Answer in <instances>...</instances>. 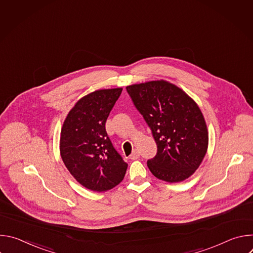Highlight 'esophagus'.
I'll use <instances>...</instances> for the list:
<instances>
[{"label": "esophagus", "instance_id": "esophagus-1", "mask_svg": "<svg viewBox=\"0 0 253 253\" xmlns=\"http://www.w3.org/2000/svg\"><path fill=\"white\" fill-rule=\"evenodd\" d=\"M140 157V153L137 151V150H134L133 152H132V154L129 156V158L131 159V160H136V159H138Z\"/></svg>", "mask_w": 253, "mask_h": 253}]
</instances>
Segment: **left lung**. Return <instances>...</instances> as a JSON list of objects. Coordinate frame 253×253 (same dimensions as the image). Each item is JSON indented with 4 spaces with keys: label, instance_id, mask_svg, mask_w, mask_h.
Listing matches in <instances>:
<instances>
[{
    "label": "left lung",
    "instance_id": "left-lung-1",
    "mask_svg": "<svg viewBox=\"0 0 253 253\" xmlns=\"http://www.w3.org/2000/svg\"><path fill=\"white\" fill-rule=\"evenodd\" d=\"M126 89L157 144L156 156L147 162L151 173L169 183L184 181L200 166L208 148V130L199 106L165 80Z\"/></svg>",
    "mask_w": 253,
    "mask_h": 253
}]
</instances>
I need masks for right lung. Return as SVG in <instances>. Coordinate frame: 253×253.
<instances>
[{"label": "right lung", "instance_id": "right-lung-1", "mask_svg": "<svg viewBox=\"0 0 253 253\" xmlns=\"http://www.w3.org/2000/svg\"><path fill=\"white\" fill-rule=\"evenodd\" d=\"M122 90H96L82 97L69 111L61 129L62 160L71 175L92 191L114 188L123 180L128 167L105 129Z\"/></svg>", "mask_w": 253, "mask_h": 253}]
</instances>
